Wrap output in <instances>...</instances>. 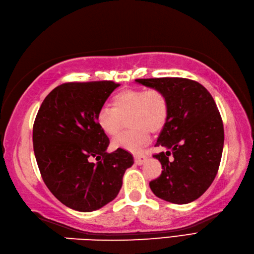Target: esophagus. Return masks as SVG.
Wrapping results in <instances>:
<instances>
[{"label":"esophagus","instance_id":"34e87169","mask_svg":"<svg viewBox=\"0 0 254 254\" xmlns=\"http://www.w3.org/2000/svg\"><path fill=\"white\" fill-rule=\"evenodd\" d=\"M134 160H135V163L137 165H141L144 164L145 162L147 161V157L144 154H135L134 155Z\"/></svg>","mask_w":254,"mask_h":254}]
</instances>
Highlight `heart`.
<instances>
[{"label":"heart","mask_w":254,"mask_h":254,"mask_svg":"<svg viewBox=\"0 0 254 254\" xmlns=\"http://www.w3.org/2000/svg\"><path fill=\"white\" fill-rule=\"evenodd\" d=\"M168 117L166 95L158 89H127L116 94L110 102V110L102 108L96 116V123L110 137L121 131L122 121L127 120L128 132L121 134L114 141L115 148L137 152L148 144L150 132L158 133L164 127Z\"/></svg>","instance_id":"1"}]
</instances>
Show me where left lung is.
<instances>
[{"label":"left lung","mask_w":254,"mask_h":254,"mask_svg":"<svg viewBox=\"0 0 254 254\" xmlns=\"http://www.w3.org/2000/svg\"><path fill=\"white\" fill-rule=\"evenodd\" d=\"M135 81L162 91L168 102L167 120L155 144L167 151L153 155L163 171L150 181V189L170 203H191L210 187L222 157L224 129L216 103L205 87L186 78Z\"/></svg>","instance_id":"left-lung-1"}]
</instances>
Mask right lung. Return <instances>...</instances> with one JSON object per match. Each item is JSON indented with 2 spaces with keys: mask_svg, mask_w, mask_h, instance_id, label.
Instances as JSON below:
<instances>
[{
  "mask_svg": "<svg viewBox=\"0 0 254 254\" xmlns=\"http://www.w3.org/2000/svg\"><path fill=\"white\" fill-rule=\"evenodd\" d=\"M118 87L114 81L63 83L37 113L33 148L38 168L50 192L70 209L90 212L115 199L134 163L125 149L107 153L109 139L96 123L97 113Z\"/></svg>",
  "mask_w": 254,
  "mask_h": 254,
  "instance_id": "add662e5",
  "label": "right lung"
}]
</instances>
